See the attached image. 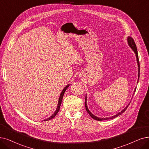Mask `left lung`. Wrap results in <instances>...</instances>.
<instances>
[{
	"label": "left lung",
	"mask_w": 149,
	"mask_h": 149,
	"mask_svg": "<svg viewBox=\"0 0 149 149\" xmlns=\"http://www.w3.org/2000/svg\"><path fill=\"white\" fill-rule=\"evenodd\" d=\"M127 40V42H128V44L129 46H130V47H131V48H132V49L134 51V52L135 53V55H136V61H137V63H138V82L139 79V74H140V73H139V72H140V65H139V57H138V50H137V47H136V46L135 42H134V40L133 39V38H132L131 37H128ZM136 88H134V93H133V95H134V92H135V91H136ZM87 95H86V100H85V107H86V111H87V112L88 113V114L91 116V117H92V118H93L94 120H98V121H102V120H111V119H113V118H114L118 117V116L121 115L123 112H124L125 111V110H126V109H127V108H128V106L130 105V103H128V104L125 107V108L122 111H121V112H118V114H117L115 115V116H112V117H111L100 118V117H97V116H95V115H93V114H92V113L90 111H89V109H88V107H87Z\"/></svg>",
	"instance_id": "left-lung-1"
}]
</instances>
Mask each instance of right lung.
<instances>
[{
    "mask_svg": "<svg viewBox=\"0 0 149 149\" xmlns=\"http://www.w3.org/2000/svg\"><path fill=\"white\" fill-rule=\"evenodd\" d=\"M69 86H70V84H68L66 87H65L63 89V91L61 92V95H60V97H59V98H58V104H57V108H56V111L54 112V114H53L50 117H49V118H47V119H46V120H45V121H47V120H51V119H52V118H54L56 116V114H57L58 113V111L60 110V107H61V103H62V99H63V95H64V93H65V92L66 91V90L68 88V87H69Z\"/></svg>",
    "mask_w": 149,
    "mask_h": 149,
    "instance_id": "obj_1",
    "label": "right lung"
}]
</instances>
